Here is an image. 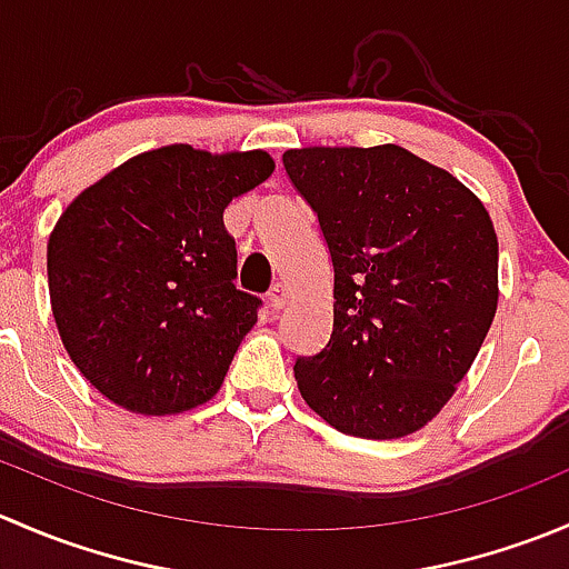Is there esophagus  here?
I'll list each match as a JSON object with an SVG mask.
<instances>
[{
  "label": "esophagus",
  "mask_w": 569,
  "mask_h": 569,
  "mask_svg": "<svg viewBox=\"0 0 569 569\" xmlns=\"http://www.w3.org/2000/svg\"><path fill=\"white\" fill-rule=\"evenodd\" d=\"M286 297H289V289H286L283 283H274L272 289H269L267 300H269V306L274 308V311H280V308L286 306Z\"/></svg>",
  "instance_id": "esophagus-1"
}]
</instances>
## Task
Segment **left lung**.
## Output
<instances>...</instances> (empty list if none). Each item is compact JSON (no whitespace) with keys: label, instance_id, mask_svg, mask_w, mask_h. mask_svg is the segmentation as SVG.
I'll return each mask as SVG.
<instances>
[{"label":"left lung","instance_id":"obj_1","mask_svg":"<svg viewBox=\"0 0 569 569\" xmlns=\"http://www.w3.org/2000/svg\"><path fill=\"white\" fill-rule=\"evenodd\" d=\"M330 250L332 332L297 358L302 399L338 432L393 440L432 421L498 306V239L465 183L399 146L283 153Z\"/></svg>","mask_w":569,"mask_h":569}]
</instances>
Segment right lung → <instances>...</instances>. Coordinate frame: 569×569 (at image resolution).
Returning a JSON list of instances; mask_svg holds the SVG:
<instances>
[{"label":"right lung","instance_id":"add662e5","mask_svg":"<svg viewBox=\"0 0 569 569\" xmlns=\"http://www.w3.org/2000/svg\"><path fill=\"white\" fill-rule=\"evenodd\" d=\"M272 170L263 151L168 146L62 211L46 250L51 311L77 369L109 401L170 416L220 391L261 308L233 286L237 242L222 211Z\"/></svg>","mask_w":569,"mask_h":569}]
</instances>
